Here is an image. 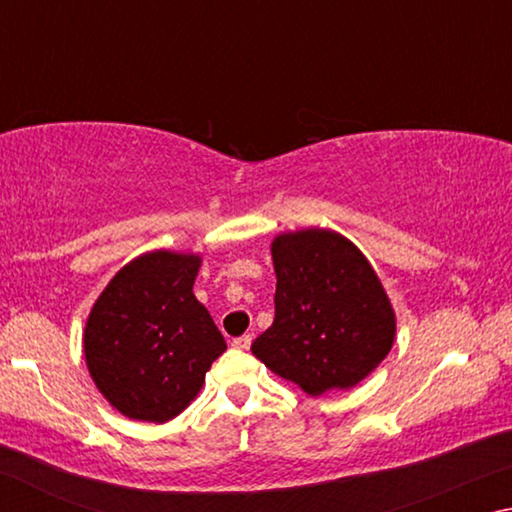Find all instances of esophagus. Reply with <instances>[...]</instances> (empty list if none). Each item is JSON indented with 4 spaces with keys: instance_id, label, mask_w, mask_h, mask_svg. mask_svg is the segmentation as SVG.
Wrapping results in <instances>:
<instances>
[{
    "instance_id": "obj_1",
    "label": "esophagus",
    "mask_w": 512,
    "mask_h": 512,
    "mask_svg": "<svg viewBox=\"0 0 512 512\" xmlns=\"http://www.w3.org/2000/svg\"><path fill=\"white\" fill-rule=\"evenodd\" d=\"M250 343H253V336H250V334H244V336H239V339L232 341V348H237V350H248V348H250Z\"/></svg>"
}]
</instances>
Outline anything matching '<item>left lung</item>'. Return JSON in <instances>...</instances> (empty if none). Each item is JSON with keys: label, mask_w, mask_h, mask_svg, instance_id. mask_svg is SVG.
I'll list each match as a JSON object with an SVG mask.
<instances>
[{"label": "left lung", "mask_w": 512, "mask_h": 512, "mask_svg": "<svg viewBox=\"0 0 512 512\" xmlns=\"http://www.w3.org/2000/svg\"><path fill=\"white\" fill-rule=\"evenodd\" d=\"M271 257L275 320L250 350L307 395L357 386L386 359L397 332L375 268L348 237L327 228L282 232Z\"/></svg>", "instance_id": "8db88e82"}]
</instances>
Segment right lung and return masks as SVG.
<instances>
[{"instance_id": "1", "label": "right lung", "mask_w": 512, "mask_h": 512, "mask_svg": "<svg viewBox=\"0 0 512 512\" xmlns=\"http://www.w3.org/2000/svg\"><path fill=\"white\" fill-rule=\"evenodd\" d=\"M203 257L149 250L121 266L83 329L90 377L112 409L169 422L196 400L225 339L194 296Z\"/></svg>"}]
</instances>
